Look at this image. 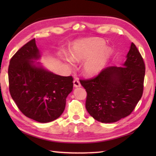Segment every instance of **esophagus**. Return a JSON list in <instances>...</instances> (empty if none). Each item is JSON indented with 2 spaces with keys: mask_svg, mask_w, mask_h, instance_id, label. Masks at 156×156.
<instances>
[{
  "mask_svg": "<svg viewBox=\"0 0 156 156\" xmlns=\"http://www.w3.org/2000/svg\"><path fill=\"white\" fill-rule=\"evenodd\" d=\"M73 82H74V87L75 88H78V87H81L80 82V81H79L78 79L76 78Z\"/></svg>",
  "mask_w": 156,
  "mask_h": 156,
  "instance_id": "obj_1",
  "label": "esophagus"
}]
</instances>
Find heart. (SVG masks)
I'll use <instances>...</instances> for the list:
<instances>
[{
	"label": "heart",
	"mask_w": 156,
	"mask_h": 156,
	"mask_svg": "<svg viewBox=\"0 0 156 156\" xmlns=\"http://www.w3.org/2000/svg\"><path fill=\"white\" fill-rule=\"evenodd\" d=\"M69 53L71 58L66 56V60L69 64H72V60L80 62L92 56L85 61L82 69L87 76H94L103 70L112 54V50L105 46L103 41L91 38L76 42Z\"/></svg>",
	"instance_id": "1"
}]
</instances>
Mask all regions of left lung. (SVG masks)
Returning a JSON list of instances; mask_svg holds the SVG:
<instances>
[{
  "label": "left lung",
  "instance_id": "8db88e82",
  "mask_svg": "<svg viewBox=\"0 0 156 156\" xmlns=\"http://www.w3.org/2000/svg\"><path fill=\"white\" fill-rule=\"evenodd\" d=\"M145 72L143 58L131 43L120 67L106 68L97 77L80 80L87 92L88 113L105 123L117 122L130 115L142 97Z\"/></svg>",
  "mask_w": 156,
  "mask_h": 156
}]
</instances>
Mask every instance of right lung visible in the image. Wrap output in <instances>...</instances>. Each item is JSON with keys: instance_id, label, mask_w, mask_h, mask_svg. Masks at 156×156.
Here are the masks:
<instances>
[{"instance_id": "right-lung-1", "label": "right lung", "mask_w": 156, "mask_h": 156, "mask_svg": "<svg viewBox=\"0 0 156 156\" xmlns=\"http://www.w3.org/2000/svg\"><path fill=\"white\" fill-rule=\"evenodd\" d=\"M41 57L35 39L16 52L9 66V91L26 117L49 122L64 112L66 98L73 89V78L49 72L37 62Z\"/></svg>"}]
</instances>
